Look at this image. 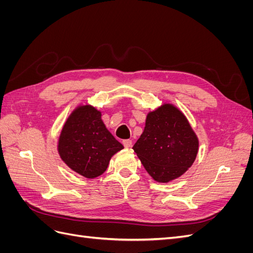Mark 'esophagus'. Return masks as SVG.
Here are the masks:
<instances>
[{
  "label": "esophagus",
  "instance_id": "esophagus-1",
  "mask_svg": "<svg viewBox=\"0 0 253 253\" xmlns=\"http://www.w3.org/2000/svg\"><path fill=\"white\" fill-rule=\"evenodd\" d=\"M122 143H124L125 148H131L132 147V140H129V139L124 140V141H122Z\"/></svg>",
  "mask_w": 253,
  "mask_h": 253
}]
</instances>
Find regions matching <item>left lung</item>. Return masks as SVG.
Wrapping results in <instances>:
<instances>
[{"instance_id":"8db88e82","label":"left lung","mask_w":253,"mask_h":253,"mask_svg":"<svg viewBox=\"0 0 253 253\" xmlns=\"http://www.w3.org/2000/svg\"><path fill=\"white\" fill-rule=\"evenodd\" d=\"M133 150L153 178L168 182L192 166L198 139L183 114L171 104H164L149 113Z\"/></svg>"}]
</instances>
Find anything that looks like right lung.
I'll list each match as a JSON object with an SVG mask.
<instances>
[{"label":"right lung","instance_id":"1","mask_svg":"<svg viewBox=\"0 0 253 253\" xmlns=\"http://www.w3.org/2000/svg\"><path fill=\"white\" fill-rule=\"evenodd\" d=\"M124 149L108 131L101 113L90 105L76 109L61 132L58 151L72 170L86 178H95L108 169L111 157Z\"/></svg>","mask_w":253,"mask_h":253}]
</instances>
